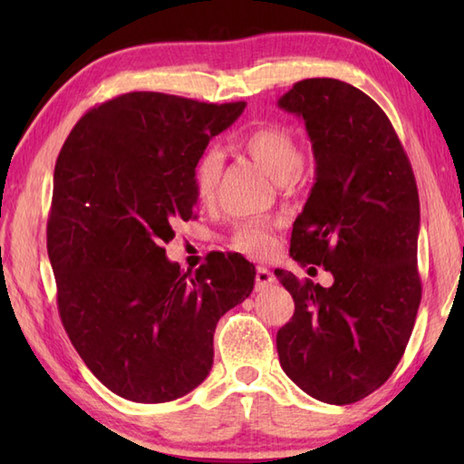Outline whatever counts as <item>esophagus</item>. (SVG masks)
Wrapping results in <instances>:
<instances>
[{
	"mask_svg": "<svg viewBox=\"0 0 464 464\" xmlns=\"http://www.w3.org/2000/svg\"><path fill=\"white\" fill-rule=\"evenodd\" d=\"M273 283H275L273 273L267 267H257V273H255V287L261 291L265 287H269V285H273Z\"/></svg>",
	"mask_w": 464,
	"mask_h": 464,
	"instance_id": "34e87169",
	"label": "esophagus"
}]
</instances>
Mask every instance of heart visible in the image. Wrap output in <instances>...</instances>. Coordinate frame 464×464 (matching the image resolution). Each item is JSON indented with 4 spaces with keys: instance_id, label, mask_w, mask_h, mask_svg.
Here are the masks:
<instances>
[{
    "instance_id": "heart-1",
    "label": "heart",
    "mask_w": 464,
    "mask_h": 464,
    "mask_svg": "<svg viewBox=\"0 0 464 464\" xmlns=\"http://www.w3.org/2000/svg\"><path fill=\"white\" fill-rule=\"evenodd\" d=\"M239 147L279 185L293 181L303 165V150L297 135L283 125H261L243 135ZM221 169L223 160L215 147H209L199 155L193 169V185L201 201L213 199ZM231 245L233 249L257 257V255H265L273 247V237L267 225L245 223L235 229Z\"/></svg>"
}]
</instances>
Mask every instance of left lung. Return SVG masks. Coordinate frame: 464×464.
I'll return each instance as SVG.
<instances>
[{
    "label": "left lung",
    "instance_id": "8db88e82",
    "mask_svg": "<svg viewBox=\"0 0 464 464\" xmlns=\"http://www.w3.org/2000/svg\"><path fill=\"white\" fill-rule=\"evenodd\" d=\"M279 107L303 117L317 163L291 257L323 265L334 279L321 287L275 271L295 301L277 333L279 361L313 399L351 405L391 377L415 327L417 181L389 117L357 87L303 80Z\"/></svg>",
    "mask_w": 464,
    "mask_h": 464
}]
</instances>
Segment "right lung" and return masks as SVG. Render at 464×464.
Returning a JSON list of instances; mask_svg holds the SVG:
<instances>
[{"instance_id":"add662e5","label":"right lung","mask_w":464,"mask_h":464,"mask_svg":"<svg viewBox=\"0 0 464 464\" xmlns=\"http://www.w3.org/2000/svg\"><path fill=\"white\" fill-rule=\"evenodd\" d=\"M245 105L123 93L87 111L59 151L47 219L59 317L87 369L127 401L201 384L217 321L253 291L237 253L183 273L161 247L193 217L197 160Z\"/></svg>"}]
</instances>
